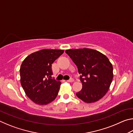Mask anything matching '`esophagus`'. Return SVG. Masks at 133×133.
<instances>
[{"mask_svg": "<svg viewBox=\"0 0 133 133\" xmlns=\"http://www.w3.org/2000/svg\"><path fill=\"white\" fill-rule=\"evenodd\" d=\"M67 82H74V80H73V78H70L69 80H67Z\"/></svg>", "mask_w": 133, "mask_h": 133, "instance_id": "obj_1", "label": "esophagus"}]
</instances>
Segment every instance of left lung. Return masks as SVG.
I'll list each match as a JSON object with an SVG mask.
<instances>
[{
  "mask_svg": "<svg viewBox=\"0 0 133 133\" xmlns=\"http://www.w3.org/2000/svg\"><path fill=\"white\" fill-rule=\"evenodd\" d=\"M66 53L77 66L82 89L76 93L87 103L96 102L104 96L113 78V69L109 58L90 49H69Z\"/></svg>",
  "mask_w": 133,
  "mask_h": 133,
  "instance_id": "left-lung-1",
  "label": "left lung"
}]
</instances>
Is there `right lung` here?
I'll return each mask as SVG.
<instances>
[{
  "label": "right lung",
  "mask_w": 133,
  "mask_h": 133,
  "mask_svg": "<svg viewBox=\"0 0 133 133\" xmlns=\"http://www.w3.org/2000/svg\"><path fill=\"white\" fill-rule=\"evenodd\" d=\"M64 50L43 49L31 53L22 62L21 83L27 96L36 104L46 105L57 97L61 82L51 77V64Z\"/></svg>",
  "instance_id": "obj_1"
}]
</instances>
